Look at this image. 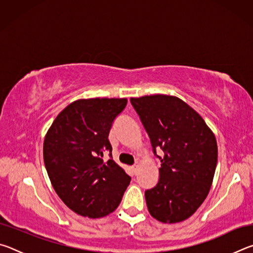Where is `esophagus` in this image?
<instances>
[{"mask_svg": "<svg viewBox=\"0 0 253 253\" xmlns=\"http://www.w3.org/2000/svg\"><path fill=\"white\" fill-rule=\"evenodd\" d=\"M137 169H138V165H132V166H131V172L134 173V175H136Z\"/></svg>", "mask_w": 253, "mask_h": 253, "instance_id": "obj_1", "label": "esophagus"}]
</instances>
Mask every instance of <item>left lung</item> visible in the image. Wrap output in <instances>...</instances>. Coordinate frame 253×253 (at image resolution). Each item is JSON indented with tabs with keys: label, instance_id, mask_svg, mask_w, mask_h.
Instances as JSON below:
<instances>
[{
	"label": "left lung",
	"instance_id": "left-lung-1",
	"mask_svg": "<svg viewBox=\"0 0 253 253\" xmlns=\"http://www.w3.org/2000/svg\"><path fill=\"white\" fill-rule=\"evenodd\" d=\"M154 155L161 160L156 186L145 191L151 215L164 223L190 217L204 202L217 163L213 132L203 118L177 97L166 95L130 98ZM157 149L165 152L158 157Z\"/></svg>",
	"mask_w": 253,
	"mask_h": 253
}]
</instances>
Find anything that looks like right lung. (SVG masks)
Returning <instances> with one entry per match:
<instances>
[{
  "label": "right lung",
  "mask_w": 253,
  "mask_h": 253,
  "mask_svg": "<svg viewBox=\"0 0 253 253\" xmlns=\"http://www.w3.org/2000/svg\"><path fill=\"white\" fill-rule=\"evenodd\" d=\"M127 99L93 98L67 106L46 132L43 160L59 198L77 214L102 217L118 208L130 176L114 162L108 135ZM110 153L107 162L102 160Z\"/></svg>",
  "instance_id": "add662e5"
}]
</instances>
